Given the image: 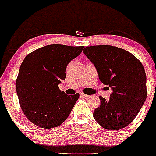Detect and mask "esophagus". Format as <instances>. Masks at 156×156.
<instances>
[{"mask_svg":"<svg viewBox=\"0 0 156 156\" xmlns=\"http://www.w3.org/2000/svg\"><path fill=\"white\" fill-rule=\"evenodd\" d=\"M80 95H81V97H83V98H88L89 97L88 95H87V94H84V93H81V94H80Z\"/></svg>","mask_w":156,"mask_h":156,"instance_id":"1","label":"esophagus"}]
</instances>
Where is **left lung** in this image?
<instances>
[{
  "instance_id": "obj_1",
  "label": "left lung",
  "mask_w": 156,
  "mask_h": 156,
  "mask_svg": "<svg viewBox=\"0 0 156 156\" xmlns=\"http://www.w3.org/2000/svg\"><path fill=\"white\" fill-rule=\"evenodd\" d=\"M83 52L95 66L101 83L113 90L108 101L99 96L100 105L94 110V119L108 130L127 127L146 100L144 66L133 55L116 46L90 45Z\"/></svg>"
}]
</instances>
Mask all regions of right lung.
<instances>
[{"label": "right lung", "instance_id": "1", "mask_svg": "<svg viewBox=\"0 0 156 156\" xmlns=\"http://www.w3.org/2000/svg\"><path fill=\"white\" fill-rule=\"evenodd\" d=\"M83 48L48 45L24 58L16 79V90L23 113L34 125L54 128L69 117L80 94L67 95L58 85L66 79L68 64Z\"/></svg>", "mask_w": 156, "mask_h": 156}]
</instances>
